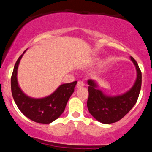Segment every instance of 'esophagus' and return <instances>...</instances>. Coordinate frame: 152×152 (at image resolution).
I'll return each mask as SVG.
<instances>
[{"label":"esophagus","mask_w":152,"mask_h":152,"mask_svg":"<svg viewBox=\"0 0 152 152\" xmlns=\"http://www.w3.org/2000/svg\"><path fill=\"white\" fill-rule=\"evenodd\" d=\"M85 85L84 82L83 81H78V83H77V85H76V86L78 87V88H81V87H83V86Z\"/></svg>","instance_id":"1"}]
</instances>
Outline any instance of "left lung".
<instances>
[{"label": "left lung", "instance_id": "8db88e82", "mask_svg": "<svg viewBox=\"0 0 152 152\" xmlns=\"http://www.w3.org/2000/svg\"><path fill=\"white\" fill-rule=\"evenodd\" d=\"M136 66L137 78L135 83L126 93L116 96H107L97 88V84L92 79L88 80V111L97 121L103 124H111L119 121L133 108L139 98L142 86V72L137 62L131 56Z\"/></svg>", "mask_w": 152, "mask_h": 152}]
</instances>
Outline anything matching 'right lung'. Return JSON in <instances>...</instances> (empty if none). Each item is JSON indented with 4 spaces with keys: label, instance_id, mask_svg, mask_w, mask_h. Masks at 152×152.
<instances>
[{
    "label": "right lung",
    "instance_id": "obj_1",
    "mask_svg": "<svg viewBox=\"0 0 152 152\" xmlns=\"http://www.w3.org/2000/svg\"><path fill=\"white\" fill-rule=\"evenodd\" d=\"M23 53L20 56L15 63L11 76L13 98L18 109L26 117L37 123H51L64 111L68 101L74 93L77 81L61 85L53 94L45 98L33 99L28 97L20 89L17 81V70Z\"/></svg>",
    "mask_w": 152,
    "mask_h": 152
}]
</instances>
